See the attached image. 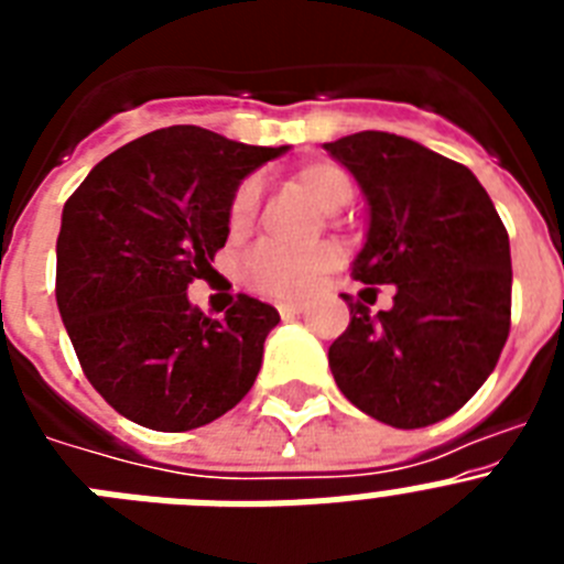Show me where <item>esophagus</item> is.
<instances>
[{
  "label": "esophagus",
  "instance_id": "1",
  "mask_svg": "<svg viewBox=\"0 0 564 564\" xmlns=\"http://www.w3.org/2000/svg\"><path fill=\"white\" fill-rule=\"evenodd\" d=\"M302 311H305V305H302V302H279V316L282 318H293V316H299Z\"/></svg>",
  "mask_w": 564,
  "mask_h": 564
}]
</instances>
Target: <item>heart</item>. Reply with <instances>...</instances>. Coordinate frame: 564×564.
<instances>
[{
  "mask_svg": "<svg viewBox=\"0 0 564 564\" xmlns=\"http://www.w3.org/2000/svg\"><path fill=\"white\" fill-rule=\"evenodd\" d=\"M296 181L325 212H336L352 197L350 174L336 166V163H307V166L299 169ZM259 200H262V183L257 177H246L237 186V192L231 194V203H228V226H231V231H242V228L251 226L259 212ZM336 262L338 253L330 246L307 248V251L259 246L248 253L242 276H246L248 288H253L257 293L291 299L305 296L307 291H313Z\"/></svg>",
  "mask_w": 564,
  "mask_h": 564,
  "instance_id": "1",
  "label": "heart"
}]
</instances>
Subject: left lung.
I'll use <instances>...</instances> for the list:
<instances>
[{
	"label": "left lung",
	"mask_w": 564,
	"mask_h": 564,
	"mask_svg": "<svg viewBox=\"0 0 564 564\" xmlns=\"http://www.w3.org/2000/svg\"><path fill=\"white\" fill-rule=\"evenodd\" d=\"M325 149L370 203L352 279L395 291L376 316L341 293L350 325L327 352L333 378L376 421L432 426L480 390L506 347L508 231L475 174L410 138L356 132Z\"/></svg>",
	"instance_id": "obj_1"
}]
</instances>
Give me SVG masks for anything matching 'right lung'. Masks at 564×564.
Here are the masks:
<instances>
[{
  "label": "right lung",
  "mask_w": 564,
  "mask_h": 564,
  "mask_svg": "<svg viewBox=\"0 0 564 564\" xmlns=\"http://www.w3.org/2000/svg\"><path fill=\"white\" fill-rule=\"evenodd\" d=\"M282 152L200 127L158 129L107 154L64 203L58 313L87 381L129 421L197 430L257 381L276 307L239 293L212 318L186 291L214 273L239 181Z\"/></svg>",
  "instance_id": "add662e5"
}]
</instances>
